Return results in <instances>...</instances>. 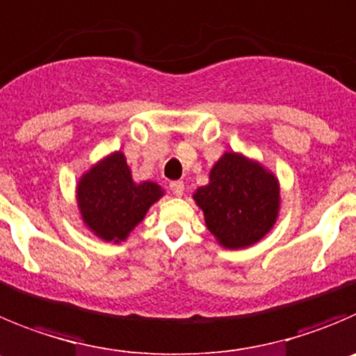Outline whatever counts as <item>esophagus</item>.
Returning <instances> with one entry per match:
<instances>
[{
  "mask_svg": "<svg viewBox=\"0 0 356 356\" xmlns=\"http://www.w3.org/2000/svg\"><path fill=\"white\" fill-rule=\"evenodd\" d=\"M170 191L175 195V197H181V195L184 193V182L181 181L170 182Z\"/></svg>",
  "mask_w": 356,
  "mask_h": 356,
  "instance_id": "obj_1",
  "label": "esophagus"
}]
</instances>
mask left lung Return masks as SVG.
Instances as JSON below:
<instances>
[{
    "label": "left lung",
    "mask_w": 356,
    "mask_h": 356,
    "mask_svg": "<svg viewBox=\"0 0 356 356\" xmlns=\"http://www.w3.org/2000/svg\"><path fill=\"white\" fill-rule=\"evenodd\" d=\"M209 179L193 198L219 244L241 249L260 241L277 218V179L235 152L219 159Z\"/></svg>",
    "instance_id": "8db88e82"
}]
</instances>
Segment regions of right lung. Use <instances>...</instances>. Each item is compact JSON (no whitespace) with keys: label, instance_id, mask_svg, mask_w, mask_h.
<instances>
[{"label":"right lung","instance_id":"right-lung-1","mask_svg":"<svg viewBox=\"0 0 356 356\" xmlns=\"http://www.w3.org/2000/svg\"><path fill=\"white\" fill-rule=\"evenodd\" d=\"M161 195L156 182H133L122 152L92 167L77 188L84 223L103 241L114 242L124 241Z\"/></svg>","mask_w":356,"mask_h":356}]
</instances>
